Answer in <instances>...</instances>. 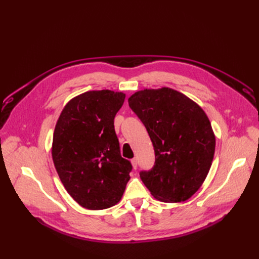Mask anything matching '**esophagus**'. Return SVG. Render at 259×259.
Wrapping results in <instances>:
<instances>
[{
  "mask_svg": "<svg viewBox=\"0 0 259 259\" xmlns=\"http://www.w3.org/2000/svg\"><path fill=\"white\" fill-rule=\"evenodd\" d=\"M132 166H133V168H134V169H136L137 168V165H138V162H137V159L136 158H134V159H133L132 161Z\"/></svg>",
  "mask_w": 259,
  "mask_h": 259,
  "instance_id": "34e87169",
  "label": "esophagus"
}]
</instances>
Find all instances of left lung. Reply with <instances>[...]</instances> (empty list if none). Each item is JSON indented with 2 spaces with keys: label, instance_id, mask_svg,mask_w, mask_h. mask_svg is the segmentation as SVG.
<instances>
[{
  "label": "left lung",
  "instance_id": "obj_1",
  "mask_svg": "<svg viewBox=\"0 0 259 259\" xmlns=\"http://www.w3.org/2000/svg\"><path fill=\"white\" fill-rule=\"evenodd\" d=\"M152 142L155 163L140 178L153 197L177 203L190 199L208 174L216 139L204 110L169 88L145 89L128 98Z\"/></svg>",
  "mask_w": 259,
  "mask_h": 259
}]
</instances>
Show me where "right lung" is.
Returning a JSON list of instances; mask_svg holds the SVG:
<instances>
[{
    "label": "right lung",
    "instance_id": "right-lung-1",
    "mask_svg": "<svg viewBox=\"0 0 259 259\" xmlns=\"http://www.w3.org/2000/svg\"><path fill=\"white\" fill-rule=\"evenodd\" d=\"M125 94L89 91L70 99L55 126L52 156L71 198L96 210L120 202L132 165L123 159L114 131V116Z\"/></svg>",
    "mask_w": 259,
    "mask_h": 259
}]
</instances>
